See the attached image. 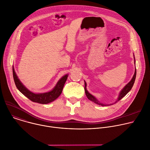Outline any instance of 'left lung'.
I'll return each instance as SVG.
<instances>
[{"label":"left lung","mask_w":150,"mask_h":150,"mask_svg":"<svg viewBox=\"0 0 150 150\" xmlns=\"http://www.w3.org/2000/svg\"><path fill=\"white\" fill-rule=\"evenodd\" d=\"M134 60H135V57H134ZM136 75H137V70L135 69V73H134V75L132 78V79L131 80V81L127 83L125 87H124V88L122 90V91L120 92L119 93V96L118 97V98L117 100L116 101L115 103H117L118 101H119L120 100H121L123 97H125L128 93L129 92V91L132 89L133 85H134V83L135 82V78H136ZM86 87H87V83H86V82H85V87H84V89H85V94H86L87 98L92 101L93 102L98 104V105H102V106H107V105H112L113 104H104V103H100L95 97H94L93 95H91L90 93H88V91H87V88H86Z\"/></svg>","instance_id":"8db88e82"}]
</instances>
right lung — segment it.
<instances>
[{
  "label": "right lung",
  "mask_w": 150,
  "mask_h": 150,
  "mask_svg": "<svg viewBox=\"0 0 150 150\" xmlns=\"http://www.w3.org/2000/svg\"><path fill=\"white\" fill-rule=\"evenodd\" d=\"M12 71L14 82L18 90L31 101L40 104H48L58 98L62 92L64 85H65L68 76V74H67L62 77L52 91L45 93L36 94L28 90L20 81L15 72L13 67L12 68Z\"/></svg>",
  "instance_id": "right-lung-1"
}]
</instances>
